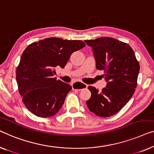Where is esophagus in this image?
<instances>
[{
  "label": "esophagus",
  "mask_w": 154,
  "mask_h": 154,
  "mask_svg": "<svg viewBox=\"0 0 154 154\" xmlns=\"http://www.w3.org/2000/svg\"><path fill=\"white\" fill-rule=\"evenodd\" d=\"M88 85L86 84L82 83L80 82H75L74 83L72 84V88L73 90H81L82 89L84 88H88Z\"/></svg>",
  "instance_id": "34e87169"
}]
</instances>
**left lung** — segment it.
<instances>
[{"label": "left lung", "mask_w": 154, "mask_h": 154, "mask_svg": "<svg viewBox=\"0 0 154 154\" xmlns=\"http://www.w3.org/2000/svg\"><path fill=\"white\" fill-rule=\"evenodd\" d=\"M92 48L96 67L103 70L106 88L101 92L89 86L90 99L86 104L96 115L108 117L119 112L132 97L137 87L140 64L128 44L108 37L85 40Z\"/></svg>", "instance_id": "obj_1"}]
</instances>
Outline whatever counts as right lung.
Segmentation results:
<instances>
[{"mask_svg": "<svg viewBox=\"0 0 154 154\" xmlns=\"http://www.w3.org/2000/svg\"><path fill=\"white\" fill-rule=\"evenodd\" d=\"M85 46L81 40L50 37L27 46L17 68L16 79L22 101L32 114L49 117L62 108L72 86L54 78L55 69L64 68L71 55Z\"/></svg>", "mask_w": 154, "mask_h": 154, "instance_id": "1", "label": "right lung"}]
</instances>
